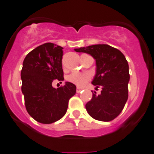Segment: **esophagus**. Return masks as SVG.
Returning <instances> with one entry per match:
<instances>
[{
    "label": "esophagus",
    "instance_id": "1",
    "mask_svg": "<svg viewBox=\"0 0 154 154\" xmlns=\"http://www.w3.org/2000/svg\"><path fill=\"white\" fill-rule=\"evenodd\" d=\"M81 91H82V89H81V88H77V93H80Z\"/></svg>",
    "mask_w": 154,
    "mask_h": 154
}]
</instances>
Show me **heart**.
Instances as JSON below:
<instances>
[{"instance_id":"heart-1","label":"heart","mask_w":154,"mask_h":154,"mask_svg":"<svg viewBox=\"0 0 154 154\" xmlns=\"http://www.w3.org/2000/svg\"><path fill=\"white\" fill-rule=\"evenodd\" d=\"M91 77L89 74L85 73H78V72H73L69 75L67 76L66 80L73 85L83 88L87 85V83L90 81Z\"/></svg>"}]
</instances>
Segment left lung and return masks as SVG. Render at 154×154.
Wrapping results in <instances>:
<instances>
[{
	"label": "left lung",
	"mask_w": 154,
	"mask_h": 154,
	"mask_svg": "<svg viewBox=\"0 0 154 154\" xmlns=\"http://www.w3.org/2000/svg\"><path fill=\"white\" fill-rule=\"evenodd\" d=\"M91 55L96 61V74L92 85L101 87L100 94L93 95L86 104L87 112L98 121L110 122L120 114L128 99L129 64L121 51L106 44L74 49Z\"/></svg>",
	"instance_id": "obj_1"
}]
</instances>
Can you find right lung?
<instances>
[{"instance_id": "1", "label": "right lung", "mask_w": 154, "mask_h": 154, "mask_svg": "<svg viewBox=\"0 0 154 154\" xmlns=\"http://www.w3.org/2000/svg\"><path fill=\"white\" fill-rule=\"evenodd\" d=\"M63 49L47 42L36 47L25 57L21 69V91L28 113L40 123L50 124L66 114L69 98L76 93V86L66 82L54 88V80H64L62 67Z\"/></svg>"}]
</instances>
